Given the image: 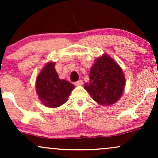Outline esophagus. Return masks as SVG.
Listing matches in <instances>:
<instances>
[{
	"mask_svg": "<svg viewBox=\"0 0 158 158\" xmlns=\"http://www.w3.org/2000/svg\"><path fill=\"white\" fill-rule=\"evenodd\" d=\"M74 84H75V85H81L83 84V81L81 80V79H80V80L75 81V83H74Z\"/></svg>",
	"mask_w": 158,
	"mask_h": 158,
	"instance_id": "1",
	"label": "esophagus"
}]
</instances>
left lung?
Returning <instances> with one entry per match:
<instances>
[{
    "label": "left lung",
    "instance_id": "left-lung-1",
    "mask_svg": "<svg viewBox=\"0 0 158 158\" xmlns=\"http://www.w3.org/2000/svg\"><path fill=\"white\" fill-rule=\"evenodd\" d=\"M90 81L85 83V90L94 101L102 106H110L119 100L125 88L122 69L109 56L97 59L90 69Z\"/></svg>",
    "mask_w": 158,
    "mask_h": 158
}]
</instances>
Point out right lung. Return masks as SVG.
<instances>
[{
  "mask_svg": "<svg viewBox=\"0 0 158 158\" xmlns=\"http://www.w3.org/2000/svg\"><path fill=\"white\" fill-rule=\"evenodd\" d=\"M74 85L60 79L55 70V63L49 62L36 79V91L41 102L49 108H56L66 102Z\"/></svg>",
  "mask_w": 158,
  "mask_h": 158,
  "instance_id": "1",
  "label": "right lung"
}]
</instances>
